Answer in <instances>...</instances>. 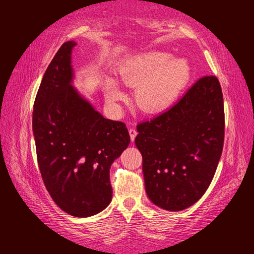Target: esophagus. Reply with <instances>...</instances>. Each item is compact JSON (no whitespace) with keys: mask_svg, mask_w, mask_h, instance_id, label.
<instances>
[{"mask_svg":"<svg viewBox=\"0 0 254 254\" xmlns=\"http://www.w3.org/2000/svg\"><path fill=\"white\" fill-rule=\"evenodd\" d=\"M128 133H130V136H131V141L133 142L134 139H135V137H136V135H137V131L135 130V128H133V127H131L130 130H128Z\"/></svg>","mask_w":254,"mask_h":254,"instance_id":"1","label":"esophagus"}]
</instances>
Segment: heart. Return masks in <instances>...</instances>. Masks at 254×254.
<instances>
[{
  "mask_svg": "<svg viewBox=\"0 0 254 254\" xmlns=\"http://www.w3.org/2000/svg\"><path fill=\"white\" fill-rule=\"evenodd\" d=\"M169 53L149 51L134 56L124 62L119 74L127 86H138L137 107L144 112L156 113L167 109L186 87L190 79L189 64L174 59ZM107 100L115 104L123 98V91L116 80L105 84Z\"/></svg>",
  "mask_w": 254,
  "mask_h": 254,
  "instance_id": "b5f03b06",
  "label": "heart"
}]
</instances>
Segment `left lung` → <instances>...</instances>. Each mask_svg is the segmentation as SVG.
Returning <instances> with one entry per match:
<instances>
[{"label":"left lung","instance_id":"8db88e82","mask_svg":"<svg viewBox=\"0 0 254 254\" xmlns=\"http://www.w3.org/2000/svg\"><path fill=\"white\" fill-rule=\"evenodd\" d=\"M136 130L150 201L167 210L191 206L206 192L223 152L225 112L217 77L198 78L174 106L139 122Z\"/></svg>","mask_w":254,"mask_h":254}]
</instances>
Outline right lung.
<instances>
[{"instance_id": "obj_1", "label": "right lung", "mask_w": 254, "mask_h": 254, "mask_svg": "<svg viewBox=\"0 0 254 254\" xmlns=\"http://www.w3.org/2000/svg\"><path fill=\"white\" fill-rule=\"evenodd\" d=\"M74 41L64 42L41 80L32 130L42 180L53 201L75 217L105 209L110 167L130 144L126 124L105 119L71 85Z\"/></svg>"}]
</instances>
